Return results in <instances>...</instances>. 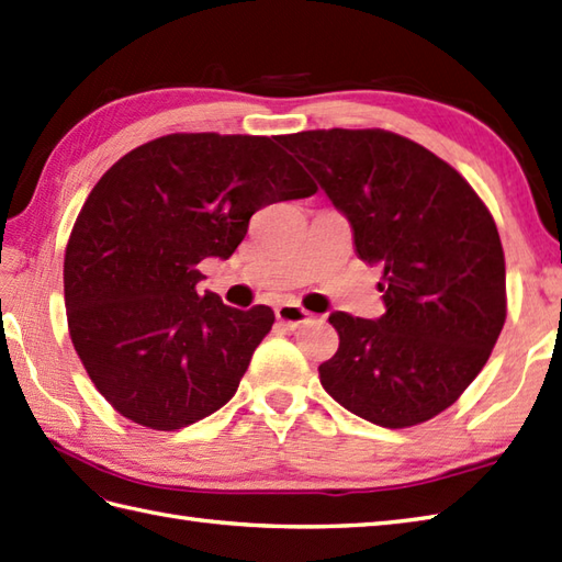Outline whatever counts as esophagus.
I'll list each match as a JSON object with an SVG mask.
<instances>
[{
  "label": "esophagus",
  "mask_w": 562,
  "mask_h": 562,
  "mask_svg": "<svg viewBox=\"0 0 562 562\" xmlns=\"http://www.w3.org/2000/svg\"><path fill=\"white\" fill-rule=\"evenodd\" d=\"M276 316L282 325H286V328L294 330V328H299V325H304L308 321V311L302 308L299 304L286 302V304H280L276 308Z\"/></svg>",
  "instance_id": "esophagus-1"
}]
</instances>
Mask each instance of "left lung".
Returning <instances> with one entry per match:
<instances>
[{
	"mask_svg": "<svg viewBox=\"0 0 562 562\" xmlns=\"http://www.w3.org/2000/svg\"><path fill=\"white\" fill-rule=\"evenodd\" d=\"M278 140L349 220L359 258L383 268L381 318L330 316L340 347L318 367L321 385L383 428L434 419L484 369L505 323V256L488 207L458 169L383 128Z\"/></svg>",
	"mask_w": 562,
	"mask_h": 562,
	"instance_id": "1",
	"label": "left lung"
}]
</instances>
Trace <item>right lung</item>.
Returning <instances> with one entry per match:
<instances>
[{"label": "right lung", "mask_w": 562, "mask_h": 562, "mask_svg": "<svg viewBox=\"0 0 562 562\" xmlns=\"http://www.w3.org/2000/svg\"><path fill=\"white\" fill-rule=\"evenodd\" d=\"M276 140L169 134L88 193L64 256L69 335L98 393L134 424L177 430L217 412L276 323L270 306L195 290V266L229 258L256 211L316 193Z\"/></svg>", "instance_id": "obj_1"}]
</instances>
